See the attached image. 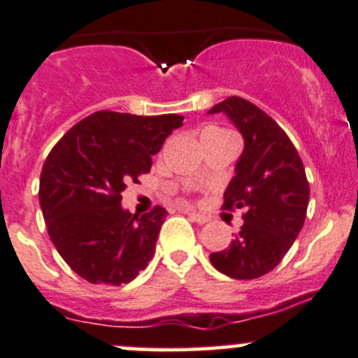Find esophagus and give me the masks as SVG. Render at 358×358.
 <instances>
[{"instance_id":"34e87169","label":"esophagus","mask_w":358,"mask_h":358,"mask_svg":"<svg viewBox=\"0 0 358 358\" xmlns=\"http://www.w3.org/2000/svg\"><path fill=\"white\" fill-rule=\"evenodd\" d=\"M187 215L190 216V220H192V222L199 223V225H204V223H208V222H209V216L202 215V213H197V211H189V213H187Z\"/></svg>"}]
</instances>
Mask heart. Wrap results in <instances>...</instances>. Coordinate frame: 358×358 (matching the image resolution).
<instances>
[{"label":"heart","instance_id":"obj_1","mask_svg":"<svg viewBox=\"0 0 358 358\" xmlns=\"http://www.w3.org/2000/svg\"><path fill=\"white\" fill-rule=\"evenodd\" d=\"M206 129H220V128H213V126H211V128H206ZM206 129H204V131H206Z\"/></svg>","mask_w":358,"mask_h":358}]
</instances>
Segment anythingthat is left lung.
Masks as SVG:
<instances>
[{
	"label": "left lung",
	"instance_id": "left-lung-1",
	"mask_svg": "<svg viewBox=\"0 0 358 358\" xmlns=\"http://www.w3.org/2000/svg\"><path fill=\"white\" fill-rule=\"evenodd\" d=\"M208 114H225L244 138L236 176L223 194V208L244 209V225L229 248L209 259L232 279H258L282 262L305 223V168L289 136L255 103L230 96Z\"/></svg>",
	"mask_w": 358,
	"mask_h": 358
}]
</instances>
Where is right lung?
<instances>
[{
  "instance_id": "obj_1",
  "label": "right lung",
  "mask_w": 358,
  "mask_h": 358,
  "mask_svg": "<svg viewBox=\"0 0 358 358\" xmlns=\"http://www.w3.org/2000/svg\"><path fill=\"white\" fill-rule=\"evenodd\" d=\"M182 124L178 114L100 110L72 126L48 154L39 204L53 246L79 277L121 286L149 265L168 211L156 206L133 215L121 194L150 171L154 154Z\"/></svg>"
}]
</instances>
